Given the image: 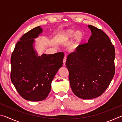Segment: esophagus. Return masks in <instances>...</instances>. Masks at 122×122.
Wrapping results in <instances>:
<instances>
[{
  "label": "esophagus",
  "instance_id": "1",
  "mask_svg": "<svg viewBox=\"0 0 122 122\" xmlns=\"http://www.w3.org/2000/svg\"><path fill=\"white\" fill-rule=\"evenodd\" d=\"M66 60H67V57H66V56L64 57L63 58V65L65 66V64H66Z\"/></svg>",
  "mask_w": 122,
  "mask_h": 122
}]
</instances>
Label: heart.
Wrapping results in <instances>:
<instances>
[{"instance_id":"heart-1","label":"heart","mask_w":122,"mask_h":122,"mask_svg":"<svg viewBox=\"0 0 122 122\" xmlns=\"http://www.w3.org/2000/svg\"><path fill=\"white\" fill-rule=\"evenodd\" d=\"M60 39L64 44H71L74 40V45L78 46L83 39V33L80 30H67L61 33Z\"/></svg>"}]
</instances>
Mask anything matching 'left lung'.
I'll return each mask as SVG.
<instances>
[{
  "mask_svg": "<svg viewBox=\"0 0 122 122\" xmlns=\"http://www.w3.org/2000/svg\"><path fill=\"white\" fill-rule=\"evenodd\" d=\"M88 26L92 32L88 43L79 45L69 54L66 62L72 91L84 100L101 96L115 71V47L110 39L100 29Z\"/></svg>",
  "mask_w": 122,
  "mask_h": 122,
  "instance_id": "obj_1",
  "label": "left lung"
}]
</instances>
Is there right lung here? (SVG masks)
<instances>
[{
	"label": "right lung",
	"instance_id": "1",
	"mask_svg": "<svg viewBox=\"0 0 122 122\" xmlns=\"http://www.w3.org/2000/svg\"><path fill=\"white\" fill-rule=\"evenodd\" d=\"M40 26L24 34L16 43L11 55V80L18 93L30 101L47 98L51 83L62 66L64 53L38 55L34 48L35 40L42 32Z\"/></svg>",
	"mask_w": 122,
	"mask_h": 122
}]
</instances>
